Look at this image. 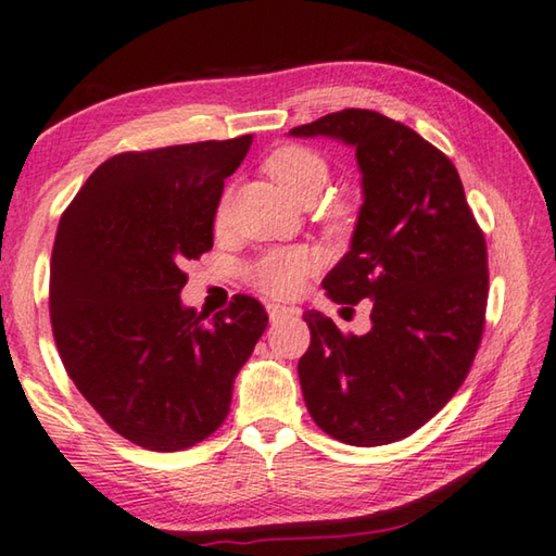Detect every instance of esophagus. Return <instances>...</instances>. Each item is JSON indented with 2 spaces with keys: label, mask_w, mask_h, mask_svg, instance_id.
<instances>
[{
  "label": "esophagus",
  "mask_w": 556,
  "mask_h": 556,
  "mask_svg": "<svg viewBox=\"0 0 556 556\" xmlns=\"http://www.w3.org/2000/svg\"><path fill=\"white\" fill-rule=\"evenodd\" d=\"M267 312H269V321L271 324L285 321V319H289V316L296 314V309H289V306H279V304H269Z\"/></svg>",
  "instance_id": "1"
}]
</instances>
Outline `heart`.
Listing matches in <instances>:
<instances>
[{
    "label": "heart",
    "mask_w": 556,
    "mask_h": 556,
    "mask_svg": "<svg viewBox=\"0 0 556 556\" xmlns=\"http://www.w3.org/2000/svg\"><path fill=\"white\" fill-rule=\"evenodd\" d=\"M264 170L275 180L281 190L292 198L296 205L309 207L321 198V192L329 185L331 170L329 163L324 161L312 148L304 146H287L271 153L264 163ZM227 215V200L219 202L217 223H223ZM312 271L309 254L299 250H281L269 252L254 264L250 277L262 292L271 296H292L304 287V279Z\"/></svg>",
    "instance_id": "1"
}]
</instances>
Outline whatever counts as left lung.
Returning a JSON list of instances; mask_svg holds the SVG:
<instances>
[{
	"label": "left lung",
	"instance_id": "left-lung-1",
	"mask_svg": "<svg viewBox=\"0 0 556 556\" xmlns=\"http://www.w3.org/2000/svg\"><path fill=\"white\" fill-rule=\"evenodd\" d=\"M289 136L356 148L364 205L351 250L321 285L337 304L371 302L364 337L304 312V403L341 443H395L453 399L478 354L490 281L484 235L451 157L403 123L343 109Z\"/></svg>",
	"mask_w": 556,
	"mask_h": 556
}]
</instances>
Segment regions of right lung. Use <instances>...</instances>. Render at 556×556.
<instances>
[{
    "instance_id": "1",
    "label": "right lung",
    "mask_w": 556,
    "mask_h": 556,
    "mask_svg": "<svg viewBox=\"0 0 556 556\" xmlns=\"http://www.w3.org/2000/svg\"><path fill=\"white\" fill-rule=\"evenodd\" d=\"M250 146L240 136L113 155L61 215L49 277L59 356L96 413L146 451L213 435L267 329L254 296L213 319L180 302L182 264L213 250L225 178Z\"/></svg>"
}]
</instances>
